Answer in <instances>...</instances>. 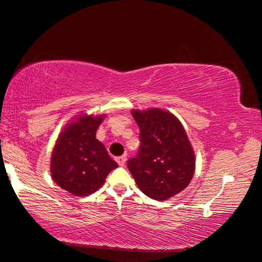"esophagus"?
<instances>
[{"instance_id": "34e87169", "label": "esophagus", "mask_w": 262, "mask_h": 262, "mask_svg": "<svg viewBox=\"0 0 262 262\" xmlns=\"http://www.w3.org/2000/svg\"><path fill=\"white\" fill-rule=\"evenodd\" d=\"M116 162L118 163V166L123 167L124 164H125V162H126V157H125V155H122V157L116 158Z\"/></svg>"}]
</instances>
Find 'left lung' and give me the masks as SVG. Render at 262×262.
<instances>
[{
	"label": "left lung",
	"mask_w": 262,
	"mask_h": 262,
	"mask_svg": "<svg viewBox=\"0 0 262 262\" xmlns=\"http://www.w3.org/2000/svg\"><path fill=\"white\" fill-rule=\"evenodd\" d=\"M140 128L138 155L127 168L139 189L155 200H167L190 184L195 155L184 126L168 110L149 108L131 112Z\"/></svg>",
	"instance_id": "8db88e82"
}]
</instances>
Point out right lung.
Here are the masks:
<instances>
[{
  "label": "right lung",
  "instance_id": "right-lung-1",
  "mask_svg": "<svg viewBox=\"0 0 262 262\" xmlns=\"http://www.w3.org/2000/svg\"><path fill=\"white\" fill-rule=\"evenodd\" d=\"M104 117L78 115L64 126L54 146L50 175L59 187L73 195L94 193L104 184L108 173L117 168L95 137Z\"/></svg>",
  "mask_w": 262,
  "mask_h": 262
}]
</instances>
